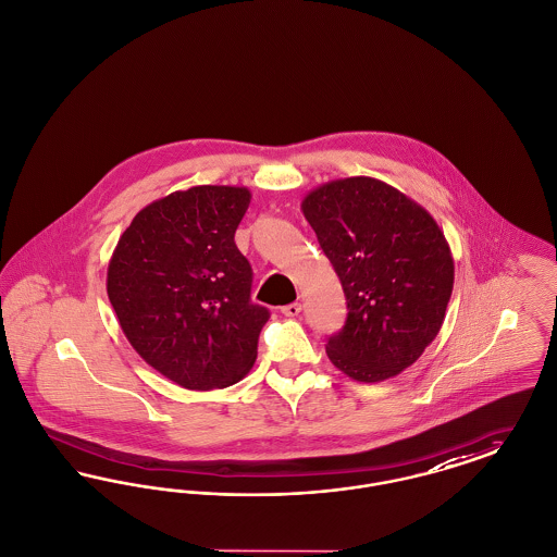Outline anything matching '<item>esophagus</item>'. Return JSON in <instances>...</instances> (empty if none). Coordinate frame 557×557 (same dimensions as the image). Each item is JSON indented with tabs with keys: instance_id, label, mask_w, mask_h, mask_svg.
Returning <instances> with one entry per match:
<instances>
[{
	"instance_id": "34e87169",
	"label": "esophagus",
	"mask_w": 557,
	"mask_h": 557,
	"mask_svg": "<svg viewBox=\"0 0 557 557\" xmlns=\"http://www.w3.org/2000/svg\"><path fill=\"white\" fill-rule=\"evenodd\" d=\"M281 312L287 315V318H295V315H299V312H301V304H289V306H283V308H281Z\"/></svg>"
}]
</instances>
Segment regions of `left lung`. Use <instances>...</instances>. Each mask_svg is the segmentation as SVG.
I'll list each match as a JSON object with an SVG mask.
<instances>
[{
    "label": "left lung",
    "mask_w": 557,
    "mask_h": 557,
    "mask_svg": "<svg viewBox=\"0 0 557 557\" xmlns=\"http://www.w3.org/2000/svg\"><path fill=\"white\" fill-rule=\"evenodd\" d=\"M301 212L339 276L347 320L326 345L354 381L381 383L433 343L454 290L449 243L420 203L372 176L329 181Z\"/></svg>",
    "instance_id": "8db88e82"
}]
</instances>
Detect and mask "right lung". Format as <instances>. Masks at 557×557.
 <instances>
[{"label":"right lung","instance_id":"1","mask_svg":"<svg viewBox=\"0 0 557 557\" xmlns=\"http://www.w3.org/2000/svg\"><path fill=\"white\" fill-rule=\"evenodd\" d=\"M247 187L199 185L151 201L108 264V297L133 349L178 387L239 383L258 356L267 308L251 304V267L235 231Z\"/></svg>","mask_w":557,"mask_h":557}]
</instances>
